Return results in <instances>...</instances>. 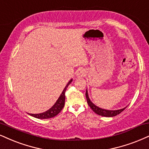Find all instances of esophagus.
Returning <instances> with one entry per match:
<instances>
[{"mask_svg": "<svg viewBox=\"0 0 149 149\" xmlns=\"http://www.w3.org/2000/svg\"><path fill=\"white\" fill-rule=\"evenodd\" d=\"M77 76H79V77H82V76H84V72H83V70H79L77 71Z\"/></svg>", "mask_w": 149, "mask_h": 149, "instance_id": "1", "label": "esophagus"}]
</instances>
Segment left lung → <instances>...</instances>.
Instances as JSON below:
<instances>
[{"label":"left lung","mask_w":149,"mask_h":149,"mask_svg":"<svg viewBox=\"0 0 149 149\" xmlns=\"http://www.w3.org/2000/svg\"><path fill=\"white\" fill-rule=\"evenodd\" d=\"M86 100H87L88 104L90 107L91 108V109L93 110V111H94L95 113L98 114L99 115H102V116H104V117L116 116V115H119V113H122V112L126 108H122V109H120V110H117V111H108V110L102 109V108L97 107V106H95V104H93V103L91 102V100H90V99L88 97V95L87 91H86Z\"/></svg>","instance_id":"obj_1"}]
</instances>
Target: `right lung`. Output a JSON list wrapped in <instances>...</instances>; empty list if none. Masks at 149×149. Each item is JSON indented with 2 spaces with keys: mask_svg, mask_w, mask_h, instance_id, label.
Here are the masks:
<instances>
[{
  "mask_svg": "<svg viewBox=\"0 0 149 149\" xmlns=\"http://www.w3.org/2000/svg\"><path fill=\"white\" fill-rule=\"evenodd\" d=\"M72 79H71L70 81L68 83L67 85L65 87V88L62 92L61 95H60V97H58V100L56 101V102L55 103L54 105L52 106L50 109H49L48 111L44 112L43 113L40 114H30L31 116L36 117V118L38 119H48L51 118V117H53L56 116V115H58V113H60L61 111L63 109L64 104H65V91L67 88L68 87V86L70 84Z\"/></svg>",
  "mask_w": 149,
  "mask_h": 149,
  "instance_id": "1",
  "label": "right lung"
}]
</instances>
